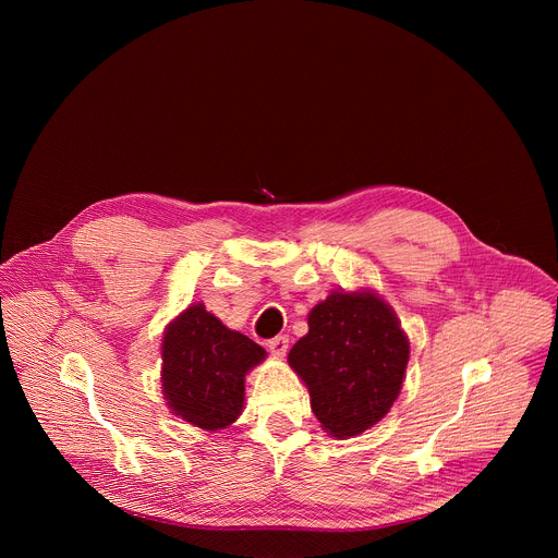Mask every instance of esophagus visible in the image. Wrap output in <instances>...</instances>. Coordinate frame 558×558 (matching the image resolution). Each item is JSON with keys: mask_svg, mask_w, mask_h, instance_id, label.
I'll use <instances>...</instances> for the list:
<instances>
[{"mask_svg": "<svg viewBox=\"0 0 558 558\" xmlns=\"http://www.w3.org/2000/svg\"><path fill=\"white\" fill-rule=\"evenodd\" d=\"M269 351L274 355H278V357L287 355V351H289V336H276L274 340H269Z\"/></svg>", "mask_w": 558, "mask_h": 558, "instance_id": "34e87169", "label": "esophagus"}]
</instances>
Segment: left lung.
Segmentation results:
<instances>
[{
  "label": "left lung",
  "instance_id": "1",
  "mask_svg": "<svg viewBox=\"0 0 558 558\" xmlns=\"http://www.w3.org/2000/svg\"><path fill=\"white\" fill-rule=\"evenodd\" d=\"M311 409L327 433L353 437L377 424L402 388L409 340L375 293L333 291L308 313V333L289 351Z\"/></svg>",
  "mask_w": 558,
  "mask_h": 558
}]
</instances>
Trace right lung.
Listing matches in <instances>:
<instances>
[{
  "label": "right lung",
  "instance_id": "add662e5",
  "mask_svg": "<svg viewBox=\"0 0 558 558\" xmlns=\"http://www.w3.org/2000/svg\"><path fill=\"white\" fill-rule=\"evenodd\" d=\"M263 357V347L192 304L163 336L166 400L185 422L220 430L241 415L245 375Z\"/></svg>",
  "mask_w": 558,
  "mask_h": 558
}]
</instances>
